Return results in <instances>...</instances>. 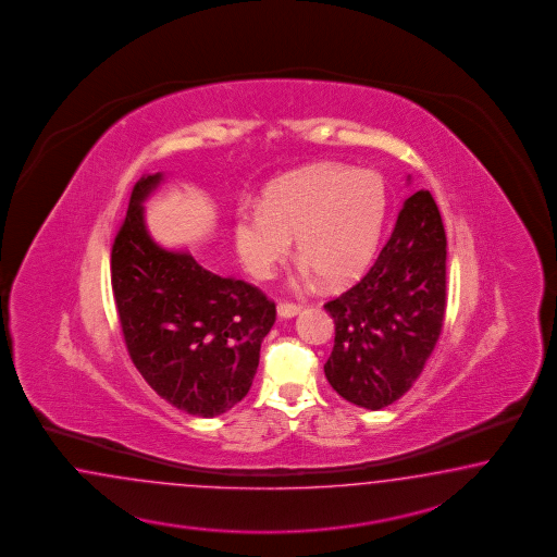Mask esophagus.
Returning a JSON list of instances; mask_svg holds the SVG:
<instances>
[{
	"label": "esophagus",
	"mask_w": 557,
	"mask_h": 557,
	"mask_svg": "<svg viewBox=\"0 0 557 557\" xmlns=\"http://www.w3.org/2000/svg\"><path fill=\"white\" fill-rule=\"evenodd\" d=\"M298 312H300V306H298V304H277V314H280L282 319H294Z\"/></svg>",
	"instance_id": "34e87169"
}]
</instances>
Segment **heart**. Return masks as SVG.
<instances>
[{
  "instance_id": "obj_1",
  "label": "heart",
  "mask_w": 557,
  "mask_h": 557,
  "mask_svg": "<svg viewBox=\"0 0 557 557\" xmlns=\"http://www.w3.org/2000/svg\"><path fill=\"white\" fill-rule=\"evenodd\" d=\"M386 203V184L375 171L343 165L302 169L273 182L261 203H243L236 210V253L255 277H268L296 236L304 263L326 284L338 286L370 263Z\"/></svg>"
}]
</instances>
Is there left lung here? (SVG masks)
<instances>
[{"mask_svg": "<svg viewBox=\"0 0 557 557\" xmlns=\"http://www.w3.org/2000/svg\"><path fill=\"white\" fill-rule=\"evenodd\" d=\"M447 238L431 191L406 198L368 273L324 304L335 347L324 363L345 400L380 410L405 396L437 345L445 319Z\"/></svg>", "mask_w": 557, "mask_h": 557, "instance_id": "1", "label": "left lung"}]
</instances>
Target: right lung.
I'll use <instances>...</instances> for the list:
<instances>
[{"mask_svg":"<svg viewBox=\"0 0 557 557\" xmlns=\"http://www.w3.org/2000/svg\"><path fill=\"white\" fill-rule=\"evenodd\" d=\"M163 175L136 182L112 245V292L128 355L161 398L194 417H219L253 384L275 304L220 277L186 251L152 240L143 202Z\"/></svg>","mask_w":557,"mask_h":557,"instance_id":"obj_1","label":"right lung"}]
</instances>
